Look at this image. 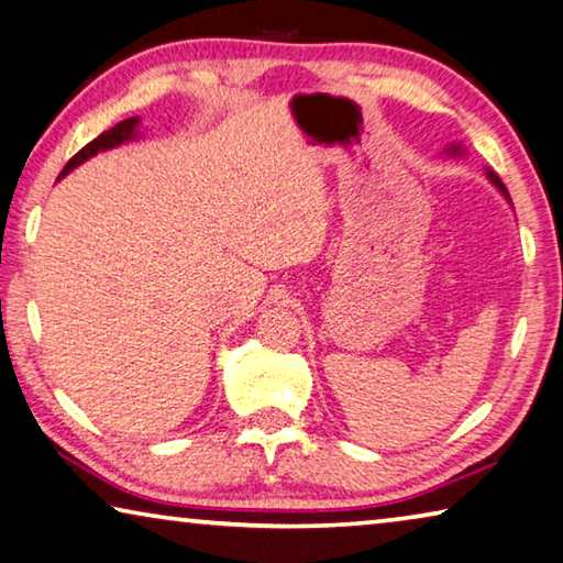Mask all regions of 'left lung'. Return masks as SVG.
<instances>
[{
  "label": "left lung",
  "mask_w": 563,
  "mask_h": 563,
  "mask_svg": "<svg viewBox=\"0 0 563 563\" xmlns=\"http://www.w3.org/2000/svg\"><path fill=\"white\" fill-rule=\"evenodd\" d=\"M451 150H453V153H456V150H459V147H451ZM488 180H490V183H494V185L498 187V190H501V192L506 195V198H508V192H506V187H504V183H501V180H498V175H496V173H490V169H488Z\"/></svg>",
  "instance_id": "obj_1"
}]
</instances>
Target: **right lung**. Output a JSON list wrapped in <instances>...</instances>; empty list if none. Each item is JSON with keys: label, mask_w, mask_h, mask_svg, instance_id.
<instances>
[{"label": "right lung", "mask_w": 563, "mask_h": 563, "mask_svg": "<svg viewBox=\"0 0 563 563\" xmlns=\"http://www.w3.org/2000/svg\"><path fill=\"white\" fill-rule=\"evenodd\" d=\"M135 128H137V118H130V120H122L120 124H114V128H110L107 132H102L100 137H95L92 142H87V145L79 150V153L69 159V163L65 165V169H62V175H67L69 169L77 167L79 163H85L87 157H92L100 153V150H110L114 145H120V142L135 137Z\"/></svg>", "instance_id": "add662e5"}]
</instances>
